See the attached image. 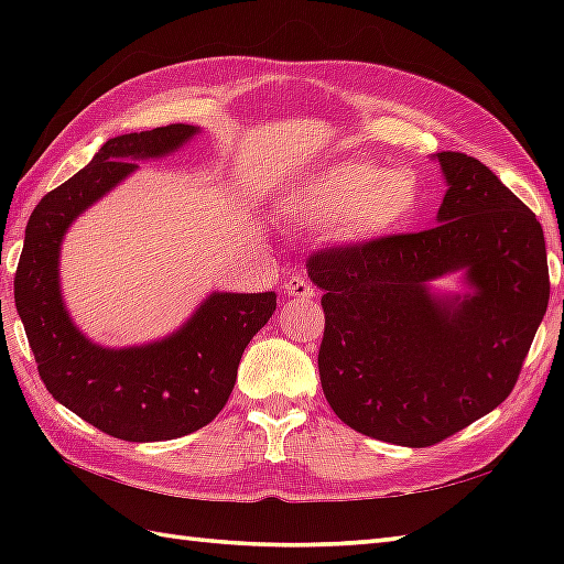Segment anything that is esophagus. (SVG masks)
<instances>
[{"label": "esophagus", "instance_id": "esophagus-1", "mask_svg": "<svg viewBox=\"0 0 564 564\" xmlns=\"http://www.w3.org/2000/svg\"><path fill=\"white\" fill-rule=\"evenodd\" d=\"M285 293H289V297H297V301H310V297H315V285L303 273H293L285 281Z\"/></svg>", "mask_w": 564, "mask_h": 564}]
</instances>
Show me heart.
I'll list each match as a JSON object with an SVG mask.
<instances>
[{
  "instance_id": "1",
  "label": "heart",
  "mask_w": 564,
  "mask_h": 564,
  "mask_svg": "<svg viewBox=\"0 0 564 564\" xmlns=\"http://www.w3.org/2000/svg\"><path fill=\"white\" fill-rule=\"evenodd\" d=\"M293 215L334 227L349 242H370L410 225L422 208V178L410 166L344 160L319 170L293 196Z\"/></svg>"
}]
</instances>
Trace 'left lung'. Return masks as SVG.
Returning <instances> with one entry per match:
<instances>
[{"label":"left lung","instance_id":"obj_1","mask_svg":"<svg viewBox=\"0 0 564 564\" xmlns=\"http://www.w3.org/2000/svg\"><path fill=\"white\" fill-rule=\"evenodd\" d=\"M446 196L438 225L307 259L325 310L317 366L346 426L424 448L509 398L543 322L550 275L543 227L495 172L438 152ZM466 273L465 296L427 283Z\"/></svg>","mask_w":564,"mask_h":564}]
</instances>
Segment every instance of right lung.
I'll return each instance as SVG.
<instances>
[{"mask_svg":"<svg viewBox=\"0 0 564 564\" xmlns=\"http://www.w3.org/2000/svg\"><path fill=\"white\" fill-rule=\"evenodd\" d=\"M198 133L172 123L104 142L94 160L41 198L26 225L14 301L47 392L121 441H170L210 424L235 388L251 337L275 310V293H213L160 341L106 349L69 319L59 293V245L91 203Z\"/></svg>","mask_w":564,"mask_h":564,"instance_id":"obj_1","label":"right lung"}]
</instances>
